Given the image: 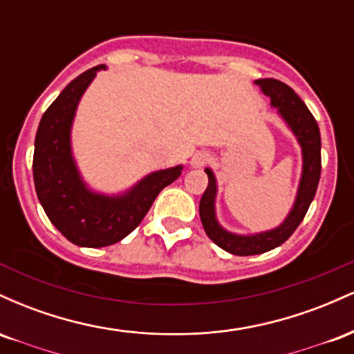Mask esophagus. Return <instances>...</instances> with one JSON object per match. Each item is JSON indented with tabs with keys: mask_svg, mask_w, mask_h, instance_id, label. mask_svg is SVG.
<instances>
[{
	"mask_svg": "<svg viewBox=\"0 0 354 354\" xmlns=\"http://www.w3.org/2000/svg\"><path fill=\"white\" fill-rule=\"evenodd\" d=\"M208 161H209L208 154L200 151L191 158V166H193V168H201V166H205Z\"/></svg>",
	"mask_w": 354,
	"mask_h": 354,
	"instance_id": "esophagus-1",
	"label": "esophagus"
}]
</instances>
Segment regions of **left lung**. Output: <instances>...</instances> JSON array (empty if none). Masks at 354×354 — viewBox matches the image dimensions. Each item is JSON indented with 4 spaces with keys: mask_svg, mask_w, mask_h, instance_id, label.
Returning <instances> with one entry per match:
<instances>
[{
    "mask_svg": "<svg viewBox=\"0 0 354 354\" xmlns=\"http://www.w3.org/2000/svg\"><path fill=\"white\" fill-rule=\"evenodd\" d=\"M263 93L270 98L271 104L278 108V113L283 116L291 131L298 138L299 145L303 149V174L299 181L298 196H296L293 209L290 211L288 218L278 228L266 231V233L251 234V236H239L230 231L223 230L218 225L216 216H214V196H216V180L211 169L206 168L208 174V188L203 193L200 201V218L211 241H214L219 248L236 256H251L261 254L273 248L283 245L295 230L298 228L299 223L303 221L304 214L310 208L313 198L316 194V188L319 183L321 174V136L319 128L316 123L315 116L311 115L310 109L303 103L301 98L283 81L274 78L256 80Z\"/></svg>",
    "mask_w": 354,
    "mask_h": 354,
    "instance_id": "obj_1",
    "label": "left lung"
}]
</instances>
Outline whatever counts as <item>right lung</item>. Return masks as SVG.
I'll return each mask as SVG.
<instances>
[{
	"label": "right lung",
	"instance_id": "1",
	"mask_svg": "<svg viewBox=\"0 0 354 354\" xmlns=\"http://www.w3.org/2000/svg\"><path fill=\"white\" fill-rule=\"evenodd\" d=\"M104 64L84 71L44 111L35 140L33 178L38 200L50 221L78 246L115 245L143 221L160 191L181 174L183 166L161 169L121 196L91 193L71 156L70 129L81 95Z\"/></svg>",
	"mask_w": 354,
	"mask_h": 354
}]
</instances>
